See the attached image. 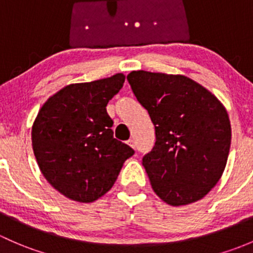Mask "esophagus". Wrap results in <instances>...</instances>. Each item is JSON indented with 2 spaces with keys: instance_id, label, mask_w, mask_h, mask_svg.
Instances as JSON below:
<instances>
[{
  "instance_id": "obj_1",
  "label": "esophagus",
  "mask_w": 253,
  "mask_h": 253,
  "mask_svg": "<svg viewBox=\"0 0 253 253\" xmlns=\"http://www.w3.org/2000/svg\"><path fill=\"white\" fill-rule=\"evenodd\" d=\"M126 144L130 146V147H132V148H135V141L132 139H130V140H127L126 141Z\"/></svg>"
}]
</instances>
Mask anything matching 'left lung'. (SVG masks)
Returning a JSON list of instances; mask_svg holds the SVG:
<instances>
[{"instance_id":"left-lung-1","label":"left lung","mask_w":253,"mask_h":253,"mask_svg":"<svg viewBox=\"0 0 253 253\" xmlns=\"http://www.w3.org/2000/svg\"><path fill=\"white\" fill-rule=\"evenodd\" d=\"M126 79L155 126V146L142 158L153 191L175 207L201 200L228 161L231 126L225 107L185 75L134 70Z\"/></svg>"}]
</instances>
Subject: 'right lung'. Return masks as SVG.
<instances>
[{"label": "right lung", "instance_id": "obj_1", "mask_svg": "<svg viewBox=\"0 0 253 253\" xmlns=\"http://www.w3.org/2000/svg\"><path fill=\"white\" fill-rule=\"evenodd\" d=\"M126 75L70 84L39 111L31 144L41 173L63 196L93 202L111 190L124 162L134 155L113 137L108 101L123 87Z\"/></svg>", "mask_w": 253, "mask_h": 253}]
</instances>
